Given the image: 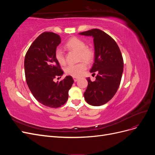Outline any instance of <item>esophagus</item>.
I'll use <instances>...</instances> for the list:
<instances>
[{
  "label": "esophagus",
  "instance_id": "1",
  "mask_svg": "<svg viewBox=\"0 0 155 155\" xmlns=\"http://www.w3.org/2000/svg\"><path fill=\"white\" fill-rule=\"evenodd\" d=\"M73 79H74V81L75 82L78 81V79H79V78H77V77H74V78H73Z\"/></svg>",
  "mask_w": 155,
  "mask_h": 155
}]
</instances>
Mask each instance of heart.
<instances>
[{
    "instance_id": "1",
    "label": "heart",
    "mask_w": 155,
    "mask_h": 155,
    "mask_svg": "<svg viewBox=\"0 0 155 155\" xmlns=\"http://www.w3.org/2000/svg\"><path fill=\"white\" fill-rule=\"evenodd\" d=\"M66 47L70 50H74L79 54V60H83L77 64H70L65 68L64 70L66 74L74 77H79L81 76L84 71L87 69V64L85 63H91L94 59L93 50L87 47L86 43L81 39L78 37H72L66 43ZM55 59L60 64H64L65 63V58L63 51L58 48L56 49L55 53Z\"/></svg>"
}]
</instances>
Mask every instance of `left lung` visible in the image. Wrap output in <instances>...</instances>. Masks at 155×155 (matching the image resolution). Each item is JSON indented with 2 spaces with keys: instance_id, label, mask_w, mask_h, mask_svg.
<instances>
[{
  "instance_id": "obj_1",
  "label": "left lung",
  "mask_w": 155,
  "mask_h": 155,
  "mask_svg": "<svg viewBox=\"0 0 155 155\" xmlns=\"http://www.w3.org/2000/svg\"><path fill=\"white\" fill-rule=\"evenodd\" d=\"M79 34L93 37L95 58L90 72H97L94 81L87 78L88 86L84 97L91 105H104L119 88L124 70L122 55L116 41L101 30L92 29Z\"/></svg>"
}]
</instances>
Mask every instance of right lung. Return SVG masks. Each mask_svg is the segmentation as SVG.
<instances>
[{
	"instance_id": "obj_1",
	"label": "right lung",
	"mask_w": 155,
	"mask_h": 155,
	"mask_svg": "<svg viewBox=\"0 0 155 155\" xmlns=\"http://www.w3.org/2000/svg\"><path fill=\"white\" fill-rule=\"evenodd\" d=\"M61 40L60 36L53 32L43 33L33 42L25 58L28 86L37 101L50 108L59 107L67 102L74 83L70 76L59 82L54 81L64 73L55 56Z\"/></svg>"
}]
</instances>
